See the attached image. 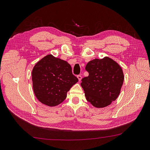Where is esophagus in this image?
<instances>
[{"instance_id":"obj_1","label":"esophagus","mask_w":150,"mask_h":150,"mask_svg":"<svg viewBox=\"0 0 150 150\" xmlns=\"http://www.w3.org/2000/svg\"><path fill=\"white\" fill-rule=\"evenodd\" d=\"M77 78H78L79 81H80L81 80V79H82V76H81V75H78V76H77Z\"/></svg>"}]
</instances>
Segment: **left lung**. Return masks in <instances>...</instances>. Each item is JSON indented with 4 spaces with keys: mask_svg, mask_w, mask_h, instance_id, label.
<instances>
[{
    "mask_svg": "<svg viewBox=\"0 0 150 150\" xmlns=\"http://www.w3.org/2000/svg\"><path fill=\"white\" fill-rule=\"evenodd\" d=\"M89 76L81 80L88 102L97 108L106 107L118 97L124 81L121 66L109 57L94 59L85 67Z\"/></svg>",
    "mask_w": 150,
    "mask_h": 150,
    "instance_id": "8db88e82",
    "label": "left lung"
}]
</instances>
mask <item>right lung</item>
<instances>
[{
	"label": "right lung",
	"mask_w": 150,
	"mask_h": 150,
	"mask_svg": "<svg viewBox=\"0 0 150 150\" xmlns=\"http://www.w3.org/2000/svg\"><path fill=\"white\" fill-rule=\"evenodd\" d=\"M32 80L36 98L48 106H56L64 101L67 93L78 81L69 63L51 54L36 63Z\"/></svg>",
	"instance_id": "add662e5"
}]
</instances>
